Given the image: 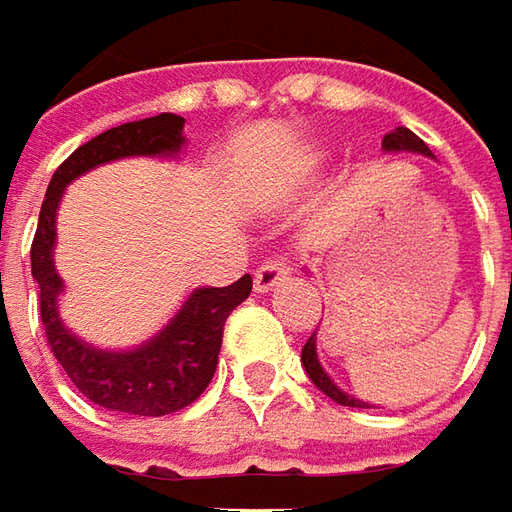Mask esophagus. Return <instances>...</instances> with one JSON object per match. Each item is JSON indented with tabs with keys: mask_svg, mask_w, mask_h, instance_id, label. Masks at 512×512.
Segmentation results:
<instances>
[{
	"mask_svg": "<svg viewBox=\"0 0 512 512\" xmlns=\"http://www.w3.org/2000/svg\"><path fill=\"white\" fill-rule=\"evenodd\" d=\"M291 277V266L285 257H269L260 269L255 271V291H271L274 285H280L283 280Z\"/></svg>",
	"mask_w": 512,
	"mask_h": 512,
	"instance_id": "1",
	"label": "esophagus"
}]
</instances>
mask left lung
I'll return each instance as SVG.
<instances>
[{"label": "left lung", "mask_w": 512, "mask_h": 512, "mask_svg": "<svg viewBox=\"0 0 512 512\" xmlns=\"http://www.w3.org/2000/svg\"><path fill=\"white\" fill-rule=\"evenodd\" d=\"M384 151H415V154L431 156V151L426 148V142L417 137V134H412L409 128H395L392 134H387V137H384ZM302 367H305L308 378H311L316 387L328 395L330 401L342 403V406H367V403H361L356 401V398H350V395H344L342 389L330 381L328 373L322 370V364H319V358H316V333L308 339V342H305V347H302Z\"/></svg>", "instance_id": "8db88e82"}]
</instances>
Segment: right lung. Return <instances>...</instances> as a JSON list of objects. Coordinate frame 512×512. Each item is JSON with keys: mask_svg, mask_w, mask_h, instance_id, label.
<instances>
[{"mask_svg": "<svg viewBox=\"0 0 512 512\" xmlns=\"http://www.w3.org/2000/svg\"><path fill=\"white\" fill-rule=\"evenodd\" d=\"M184 117L156 114L134 123L109 128L66 156L55 170L38 215L36 238L30 246V266L38 283L41 325L47 333L50 353L58 358L69 381L86 398L103 409L125 415L162 417L179 412L196 401L218 367L224 322L252 294V277L243 274L227 288H196L182 311L170 319L148 344L128 353L95 350L64 328L55 311L61 277L52 263L55 246V210L64 187L86 170L123 156L179 154L184 145Z\"/></svg>", "mask_w": 512, "mask_h": 512, "instance_id": "obj_1", "label": "right lung"}]
</instances>
